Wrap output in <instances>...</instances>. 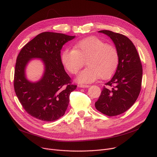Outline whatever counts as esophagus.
Masks as SVG:
<instances>
[{"mask_svg":"<svg viewBox=\"0 0 157 157\" xmlns=\"http://www.w3.org/2000/svg\"><path fill=\"white\" fill-rule=\"evenodd\" d=\"M78 86L81 88H87V87H89V85H84V84H78Z\"/></svg>","mask_w":157,"mask_h":157,"instance_id":"esophagus-1","label":"esophagus"}]
</instances>
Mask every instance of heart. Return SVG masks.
<instances>
[{"instance_id":"heart-1","label":"heart","mask_w":157,"mask_h":157,"mask_svg":"<svg viewBox=\"0 0 157 157\" xmlns=\"http://www.w3.org/2000/svg\"><path fill=\"white\" fill-rule=\"evenodd\" d=\"M65 68L76 74L84 64L87 68L77 77L80 83H91L100 77L105 79L116 72L119 62L117 49L96 37H89L78 42L74 49L65 48L61 56Z\"/></svg>"}]
</instances>
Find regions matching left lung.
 <instances>
[{
  "mask_svg": "<svg viewBox=\"0 0 157 157\" xmlns=\"http://www.w3.org/2000/svg\"><path fill=\"white\" fill-rule=\"evenodd\" d=\"M98 33L105 34L114 42L119 62L114 75L103 87L95 107L109 116L119 115L129 109L139 95L143 66L136 47L127 37L107 30Z\"/></svg>",
  "mask_w": 157,
  "mask_h": 157,
  "instance_id": "1",
  "label": "left lung"
}]
</instances>
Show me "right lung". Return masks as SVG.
Returning a JSON list of instances; mask_svg holds the SVG:
<instances>
[{"instance_id":"right-lung-1","label":"right lung","mask_w":157,"mask_h":157,"mask_svg":"<svg viewBox=\"0 0 157 157\" xmlns=\"http://www.w3.org/2000/svg\"><path fill=\"white\" fill-rule=\"evenodd\" d=\"M62 33L44 32L22 48L17 57L14 77V91L22 107L31 116L43 121H54L68 108L70 93L77 88L64 70L61 59L64 44L74 39ZM41 59L44 73L37 82L26 77V67L31 59Z\"/></svg>"}]
</instances>
